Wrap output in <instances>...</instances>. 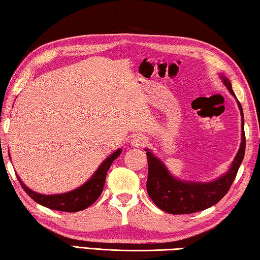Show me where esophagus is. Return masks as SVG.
<instances>
[{"label": "esophagus", "mask_w": 260, "mask_h": 260, "mask_svg": "<svg viewBox=\"0 0 260 260\" xmlns=\"http://www.w3.org/2000/svg\"><path fill=\"white\" fill-rule=\"evenodd\" d=\"M147 144V139L143 135H136L135 137L131 139V145L135 147H144Z\"/></svg>", "instance_id": "esophagus-1"}]
</instances>
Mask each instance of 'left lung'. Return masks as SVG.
Instances as JSON below:
<instances>
[{"label":"left lung","instance_id":"8db88e82","mask_svg":"<svg viewBox=\"0 0 260 260\" xmlns=\"http://www.w3.org/2000/svg\"><path fill=\"white\" fill-rule=\"evenodd\" d=\"M224 82L230 92L235 97L231 82L225 77ZM238 105L242 115V143L230 171L212 183H184L175 179L168 172L163 163L146 149L148 162L147 193L153 202L163 211L172 215H187L202 211L215 206L229 192L243 161L245 152L243 111L240 102H238Z\"/></svg>","mask_w":260,"mask_h":260}]
</instances>
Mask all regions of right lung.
Segmentation results:
<instances>
[{
    "mask_svg": "<svg viewBox=\"0 0 260 260\" xmlns=\"http://www.w3.org/2000/svg\"><path fill=\"white\" fill-rule=\"evenodd\" d=\"M121 154V149H117L115 153L109 155L105 160L102 166L98 168V170L94 172V175L91 177L89 181L81 186V187L76 188L72 192H68L65 194H58V195H43L39 194L33 190L27 188L26 186L22 184V181L17 176L18 180L24 188L25 192L29 195V197L34 200L35 202L40 203L41 206H44L52 210H59V211H66V212H76L84 210L91 204L97 201L98 198L102 194L105 185V179H106L107 171L112 163L116 160L117 156Z\"/></svg>",
    "mask_w": 260,
    "mask_h": 260,
    "instance_id": "1",
    "label": "right lung"
}]
</instances>
